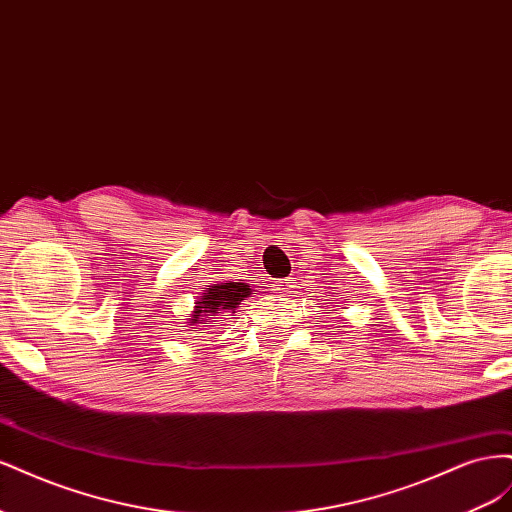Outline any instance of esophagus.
Instances as JSON below:
<instances>
[{
  "mask_svg": "<svg viewBox=\"0 0 512 512\" xmlns=\"http://www.w3.org/2000/svg\"><path fill=\"white\" fill-rule=\"evenodd\" d=\"M290 288H292V280H277V282L273 284V290H275L277 294H288Z\"/></svg>",
  "mask_w": 512,
  "mask_h": 512,
  "instance_id": "esophagus-1",
  "label": "esophagus"
}]
</instances>
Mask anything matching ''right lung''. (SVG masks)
<instances>
[{
	"mask_svg": "<svg viewBox=\"0 0 512 512\" xmlns=\"http://www.w3.org/2000/svg\"><path fill=\"white\" fill-rule=\"evenodd\" d=\"M252 294V288L243 284V280L239 282H222V284H213L209 286L203 297H200L194 305V312L190 316V324H203V327H209L213 320V316H218L222 312H228L235 307L241 305L243 299H247Z\"/></svg>",
	"mask_w": 512,
	"mask_h": 512,
	"instance_id": "obj_1",
	"label": "right lung"
}]
</instances>
